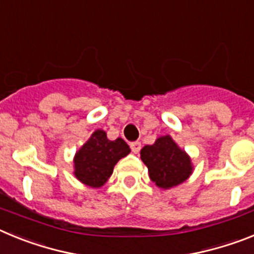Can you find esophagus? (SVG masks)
I'll return each instance as SVG.
<instances>
[{"mask_svg": "<svg viewBox=\"0 0 254 254\" xmlns=\"http://www.w3.org/2000/svg\"><path fill=\"white\" fill-rule=\"evenodd\" d=\"M129 146H131L132 152L137 154L141 149V142H138V141H134V142H131V145H129Z\"/></svg>", "mask_w": 254, "mask_h": 254, "instance_id": "obj_1", "label": "esophagus"}]
</instances>
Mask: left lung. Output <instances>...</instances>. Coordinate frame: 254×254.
I'll return each mask as SVG.
<instances>
[{
  "mask_svg": "<svg viewBox=\"0 0 254 254\" xmlns=\"http://www.w3.org/2000/svg\"><path fill=\"white\" fill-rule=\"evenodd\" d=\"M140 155L149 170L150 179L161 190L182 185L193 173L190 156L170 134L160 136L152 145H145Z\"/></svg>",
  "mask_w": 254,
  "mask_h": 254,
  "instance_id": "obj_1",
  "label": "left lung"
}]
</instances>
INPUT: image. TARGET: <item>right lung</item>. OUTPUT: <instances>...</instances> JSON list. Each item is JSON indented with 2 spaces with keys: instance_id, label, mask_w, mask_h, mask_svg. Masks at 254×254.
I'll return each instance as SVG.
<instances>
[{
  "instance_id": "obj_1",
  "label": "right lung",
  "mask_w": 254,
  "mask_h": 254,
  "mask_svg": "<svg viewBox=\"0 0 254 254\" xmlns=\"http://www.w3.org/2000/svg\"><path fill=\"white\" fill-rule=\"evenodd\" d=\"M129 152L123 138L112 141L104 129H96L73 156V176L87 187H103L111 178L114 165Z\"/></svg>"
}]
</instances>
